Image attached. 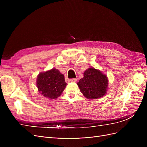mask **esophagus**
<instances>
[{"mask_svg":"<svg viewBox=\"0 0 147 147\" xmlns=\"http://www.w3.org/2000/svg\"><path fill=\"white\" fill-rule=\"evenodd\" d=\"M77 80H78V79H70V82H77Z\"/></svg>","mask_w":147,"mask_h":147,"instance_id":"34e87169","label":"esophagus"}]
</instances>
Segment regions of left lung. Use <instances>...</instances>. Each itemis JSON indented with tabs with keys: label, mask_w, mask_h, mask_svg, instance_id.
<instances>
[{
	"label": "left lung",
	"mask_w": 147,
	"mask_h": 147,
	"mask_svg": "<svg viewBox=\"0 0 147 147\" xmlns=\"http://www.w3.org/2000/svg\"><path fill=\"white\" fill-rule=\"evenodd\" d=\"M83 76L77 84L80 92L86 98L95 99L106 94L109 84L106 75L99 69L89 68L84 72Z\"/></svg>",
	"instance_id": "8db88e82"
}]
</instances>
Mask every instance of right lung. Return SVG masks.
I'll use <instances>...</instances> for the list:
<instances>
[{"label":"right lung","instance_id":"right-lung-1","mask_svg":"<svg viewBox=\"0 0 147 147\" xmlns=\"http://www.w3.org/2000/svg\"><path fill=\"white\" fill-rule=\"evenodd\" d=\"M38 91L43 96L56 99L63 93L66 87L64 76L58 69L52 68L37 76L36 81Z\"/></svg>","mask_w":147,"mask_h":147}]
</instances>
